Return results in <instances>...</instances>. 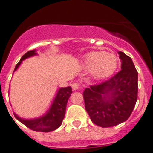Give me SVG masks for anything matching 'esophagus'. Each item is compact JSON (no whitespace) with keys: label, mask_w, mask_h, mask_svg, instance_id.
<instances>
[{"label":"esophagus","mask_w":153,"mask_h":153,"mask_svg":"<svg viewBox=\"0 0 153 153\" xmlns=\"http://www.w3.org/2000/svg\"><path fill=\"white\" fill-rule=\"evenodd\" d=\"M72 88L73 90H76L79 88V84L77 82H74L73 84H72Z\"/></svg>","instance_id":"obj_1"}]
</instances>
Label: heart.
<instances>
[{"mask_svg":"<svg viewBox=\"0 0 153 153\" xmlns=\"http://www.w3.org/2000/svg\"><path fill=\"white\" fill-rule=\"evenodd\" d=\"M84 68L90 69L95 79H104L111 76L117 67V57L112 53L91 51L83 59Z\"/></svg>","mask_w":153,"mask_h":153,"instance_id":"obj_1","label":"heart"}]
</instances>
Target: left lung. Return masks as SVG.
<instances>
[{"instance_id":"8db88e82","label":"left lung","mask_w":153,"mask_h":153,"mask_svg":"<svg viewBox=\"0 0 153 153\" xmlns=\"http://www.w3.org/2000/svg\"><path fill=\"white\" fill-rule=\"evenodd\" d=\"M121 70L101 84L90 86L83 93L85 109L92 122L102 128L125 122L137 99V71L130 57L118 52Z\"/></svg>"}]
</instances>
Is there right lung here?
Wrapping results in <instances>:
<instances>
[{"instance_id":"obj_1","label":"right lung","mask_w":153,"mask_h":153,"mask_svg":"<svg viewBox=\"0 0 153 153\" xmlns=\"http://www.w3.org/2000/svg\"><path fill=\"white\" fill-rule=\"evenodd\" d=\"M36 53L35 50L29 51L26 54H24L21 58L20 61L16 64L14 72L20 66L22 60H25L27 57L36 55ZM72 93V91L71 87L59 89L50 109L44 116L41 117L33 120H25L20 118L16 114H14L15 117L18 120L26 126L27 128L35 131L49 132V131H54L61 126L63 120L65 117L67 101Z\"/></svg>"}]
</instances>
